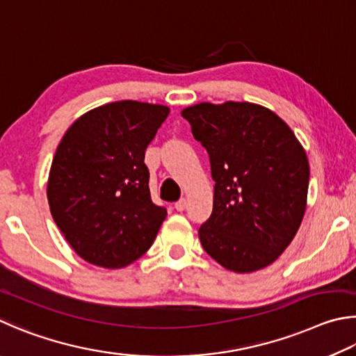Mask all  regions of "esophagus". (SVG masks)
Wrapping results in <instances>:
<instances>
[{
	"mask_svg": "<svg viewBox=\"0 0 356 356\" xmlns=\"http://www.w3.org/2000/svg\"><path fill=\"white\" fill-rule=\"evenodd\" d=\"M186 207H188V202H186V198H181V200H178L177 203H175V209L179 211V213H183Z\"/></svg>",
	"mask_w": 356,
	"mask_h": 356,
	"instance_id": "esophagus-1",
	"label": "esophagus"
}]
</instances>
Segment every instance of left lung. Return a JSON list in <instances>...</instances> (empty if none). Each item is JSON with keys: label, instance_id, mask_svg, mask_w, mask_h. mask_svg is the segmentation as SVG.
I'll list each match as a JSON object with an SVG mask.
<instances>
[{"label": "left lung", "instance_id": "8db88e82", "mask_svg": "<svg viewBox=\"0 0 356 356\" xmlns=\"http://www.w3.org/2000/svg\"><path fill=\"white\" fill-rule=\"evenodd\" d=\"M207 148L216 181L213 214L198 229L211 258L250 273L277 261L307 209L309 164L289 124L248 102L198 103L181 111Z\"/></svg>", "mask_w": 356, "mask_h": 356}]
</instances>
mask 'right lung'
Returning <instances> with one entry per match:
<instances>
[{
    "label": "right lung",
    "instance_id": "1",
    "mask_svg": "<svg viewBox=\"0 0 356 356\" xmlns=\"http://www.w3.org/2000/svg\"><path fill=\"white\" fill-rule=\"evenodd\" d=\"M170 109L106 103L76 118L51 162L47 197L56 225L87 263L122 269L140 258L167 211L149 195L145 149Z\"/></svg>",
    "mask_w": 356,
    "mask_h": 356
}]
</instances>
